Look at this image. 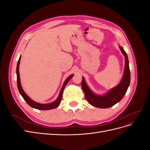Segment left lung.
<instances>
[{"instance_id":"left-lung-1","label":"left lung","mask_w":150,"mask_h":150,"mask_svg":"<svg viewBox=\"0 0 150 150\" xmlns=\"http://www.w3.org/2000/svg\"><path fill=\"white\" fill-rule=\"evenodd\" d=\"M120 49L125 57V66L123 75L120 83L115 88L110 89L106 94L99 95L94 93L89 89L86 84L84 77L81 81V86L85 94L86 99L90 104L99 108H108L120 102L124 97L130 83V71L129 67V61L126 52L123 48L119 46Z\"/></svg>"}]
</instances>
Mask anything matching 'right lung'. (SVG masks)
<instances>
[{
    "mask_svg": "<svg viewBox=\"0 0 150 150\" xmlns=\"http://www.w3.org/2000/svg\"><path fill=\"white\" fill-rule=\"evenodd\" d=\"M21 56H20L19 61H18L17 64V68H16V73H17V88H18V90L20 93V94H21V96H22V98H24V100L26 101V103H28L29 105L35 109H37V110H52V109H54L57 108V106H59V105L61 101V99H62V93L63 91H64V89L65 88L66 85L67 84V83L69 82V81L73 77V74H71L69 76H68L67 79H66V81H64V84L62 85V87L61 89V91L59 93V94L57 97V98L56 99L55 101L50 103H47V104H41V103H39L35 102L34 101H33V99H31L28 95L25 94V93L23 89L22 88L21 86V80H20V74H19V64H20V61H21Z\"/></svg>",
    "mask_w": 150,
    "mask_h": 150,
    "instance_id": "right-lung-1",
    "label": "right lung"
}]
</instances>
